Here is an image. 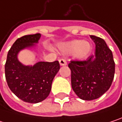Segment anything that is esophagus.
<instances>
[{"instance_id":"34e87169","label":"esophagus","mask_w":122,"mask_h":122,"mask_svg":"<svg viewBox=\"0 0 122 122\" xmlns=\"http://www.w3.org/2000/svg\"><path fill=\"white\" fill-rule=\"evenodd\" d=\"M59 63H60V65L61 66H66L67 65V62L65 60V59H61L59 60Z\"/></svg>"}]
</instances>
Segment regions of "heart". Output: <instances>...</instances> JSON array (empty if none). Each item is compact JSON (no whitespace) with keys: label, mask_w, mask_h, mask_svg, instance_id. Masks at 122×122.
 Masks as SVG:
<instances>
[{"label":"heart","mask_w":122,"mask_h":122,"mask_svg":"<svg viewBox=\"0 0 122 122\" xmlns=\"http://www.w3.org/2000/svg\"><path fill=\"white\" fill-rule=\"evenodd\" d=\"M61 51L66 54H74L79 60L86 59L92 49L90 42L81 39H73L61 44L59 46Z\"/></svg>","instance_id":"1"}]
</instances>
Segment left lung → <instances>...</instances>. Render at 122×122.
Instances as JSON below:
<instances>
[{
	"mask_svg": "<svg viewBox=\"0 0 122 122\" xmlns=\"http://www.w3.org/2000/svg\"><path fill=\"white\" fill-rule=\"evenodd\" d=\"M95 44V54L85 61H71V86L83 100L99 98L110 87L114 76L115 63L112 51L104 39L90 35Z\"/></svg>",
	"mask_w": 122,
	"mask_h": 122,
	"instance_id": "1",
	"label": "left lung"
}]
</instances>
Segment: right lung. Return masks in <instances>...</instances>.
Segmentation results:
<instances>
[{
	"label": "right lung",
	"mask_w": 122,
	"mask_h": 122,
	"mask_svg": "<svg viewBox=\"0 0 122 122\" xmlns=\"http://www.w3.org/2000/svg\"><path fill=\"white\" fill-rule=\"evenodd\" d=\"M40 37L41 34L37 33L17 39L8 53L5 65L9 88L18 98L29 103L40 102L49 96L52 81L60 69L58 61H39L30 66L19 61V53L35 48Z\"/></svg>",
	"instance_id": "right-lung-1"
}]
</instances>
